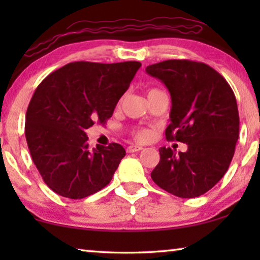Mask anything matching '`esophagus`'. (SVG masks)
<instances>
[{
	"mask_svg": "<svg viewBox=\"0 0 260 260\" xmlns=\"http://www.w3.org/2000/svg\"><path fill=\"white\" fill-rule=\"evenodd\" d=\"M142 147L141 146H136V144H132V146H129V147H127V152H136V151H140V150H142Z\"/></svg>",
	"mask_w": 260,
	"mask_h": 260,
	"instance_id": "esophagus-1",
	"label": "esophagus"
}]
</instances>
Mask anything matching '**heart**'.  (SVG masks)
Wrapping results in <instances>:
<instances>
[{
    "instance_id": "heart-1",
    "label": "heart",
    "mask_w": 260,
    "mask_h": 260,
    "mask_svg": "<svg viewBox=\"0 0 260 260\" xmlns=\"http://www.w3.org/2000/svg\"><path fill=\"white\" fill-rule=\"evenodd\" d=\"M153 90H157V89H151L149 93H151V91H153ZM133 136L135 140L141 141V142H142V141H147L150 139L151 133H150V131L146 129V128H136L133 131Z\"/></svg>"
}]
</instances>
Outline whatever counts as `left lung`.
I'll use <instances>...</instances> for the list:
<instances>
[{"label":"left lung","mask_w":260,"mask_h":260,"mask_svg":"<svg viewBox=\"0 0 260 260\" xmlns=\"http://www.w3.org/2000/svg\"><path fill=\"white\" fill-rule=\"evenodd\" d=\"M146 71L164 82L171 94L166 140L188 146L179 155L160 148L151 179L178 197H199L219 182L234 156L240 129L234 91L221 74L201 61L169 59Z\"/></svg>","instance_id":"left-lung-1"}]
</instances>
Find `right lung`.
I'll use <instances>...</instances> for the list:
<instances>
[{"label":"right lung","mask_w":260,"mask_h":260,"mask_svg":"<svg viewBox=\"0 0 260 260\" xmlns=\"http://www.w3.org/2000/svg\"><path fill=\"white\" fill-rule=\"evenodd\" d=\"M140 67V61H73L35 89L25 136L33 162L52 191L81 200L111 181L125 149L118 143L90 149L85 131L111 118Z\"/></svg>","instance_id":"right-lung-1"}]
</instances>
